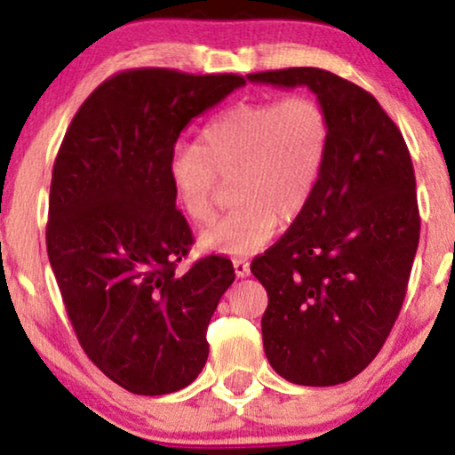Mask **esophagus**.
<instances>
[{
	"label": "esophagus",
	"mask_w": 455,
	"mask_h": 455,
	"mask_svg": "<svg viewBox=\"0 0 455 455\" xmlns=\"http://www.w3.org/2000/svg\"><path fill=\"white\" fill-rule=\"evenodd\" d=\"M233 267H235V275H237V278H245V275L250 274L248 259H235Z\"/></svg>",
	"instance_id": "esophagus-1"
}]
</instances>
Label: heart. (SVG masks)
Listing matches in <instances>:
<instances>
[{"instance_id": "b5f03b06", "label": "heart", "mask_w": 455, "mask_h": 455, "mask_svg": "<svg viewBox=\"0 0 455 455\" xmlns=\"http://www.w3.org/2000/svg\"><path fill=\"white\" fill-rule=\"evenodd\" d=\"M331 149V122L315 96L239 102L203 128L201 143H177L169 180L188 220H212L222 177H235V205L201 235L212 252H257L280 218L301 216L315 196Z\"/></svg>"}]
</instances>
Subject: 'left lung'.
<instances>
[{
    "mask_svg": "<svg viewBox=\"0 0 455 455\" xmlns=\"http://www.w3.org/2000/svg\"><path fill=\"white\" fill-rule=\"evenodd\" d=\"M248 81L306 85L331 122L315 196L250 265L269 297L265 355L295 385L347 383L379 355L409 286L421 224L409 148L377 98L333 72L284 68Z\"/></svg>",
    "mask_w": 455,
    "mask_h": 455,
    "instance_id": "8db88e82",
    "label": "left lung"
}]
</instances>
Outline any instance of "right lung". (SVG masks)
<instances>
[{"label":"right lung","mask_w":455,"mask_h":455,"mask_svg":"<svg viewBox=\"0 0 455 455\" xmlns=\"http://www.w3.org/2000/svg\"><path fill=\"white\" fill-rule=\"evenodd\" d=\"M245 85L239 75L119 72L81 104L55 158L46 250L83 351L139 395L188 387L210 355L207 325L233 263L196 260L175 207L169 156L181 130Z\"/></svg>","instance_id":"add662e5"}]
</instances>
